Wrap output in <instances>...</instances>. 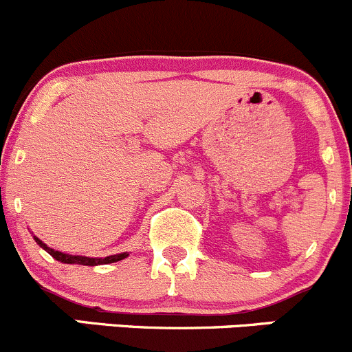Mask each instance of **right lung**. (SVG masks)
Instances as JSON below:
<instances>
[{"label": "right lung", "instance_id": "obj_1", "mask_svg": "<svg viewBox=\"0 0 352 352\" xmlns=\"http://www.w3.org/2000/svg\"><path fill=\"white\" fill-rule=\"evenodd\" d=\"M35 243L38 244L40 248L47 251L50 256H54L55 260L60 261V263H67V265H86V266H98V265H108V263H116V261L124 260L128 256V253H118V254H111V256L106 258H89V256H80V254H67V253H62V251H55L52 250L50 246H47L42 239H38L36 236H33Z\"/></svg>", "mask_w": 352, "mask_h": 352}]
</instances>
